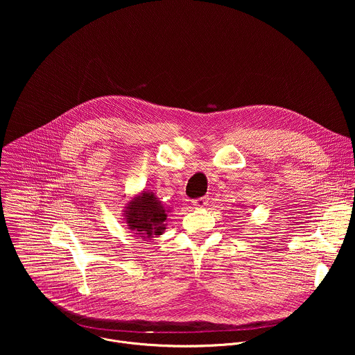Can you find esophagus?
Wrapping results in <instances>:
<instances>
[{"label": "esophagus", "instance_id": "34e87169", "mask_svg": "<svg viewBox=\"0 0 355 355\" xmlns=\"http://www.w3.org/2000/svg\"><path fill=\"white\" fill-rule=\"evenodd\" d=\"M193 205H194V207H197V209H203V207L207 205V198H206V197L197 198V200L193 201Z\"/></svg>", "mask_w": 355, "mask_h": 355}]
</instances>
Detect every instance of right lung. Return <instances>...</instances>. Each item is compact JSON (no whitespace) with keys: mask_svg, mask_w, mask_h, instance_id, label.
<instances>
[{"mask_svg":"<svg viewBox=\"0 0 355 355\" xmlns=\"http://www.w3.org/2000/svg\"><path fill=\"white\" fill-rule=\"evenodd\" d=\"M169 209H166L159 198L149 191H141L131 197L124 209L123 220L127 228L142 239H152L162 235Z\"/></svg>","mask_w":355,"mask_h":355,"instance_id":"obj_1","label":"right lung"}]
</instances>
